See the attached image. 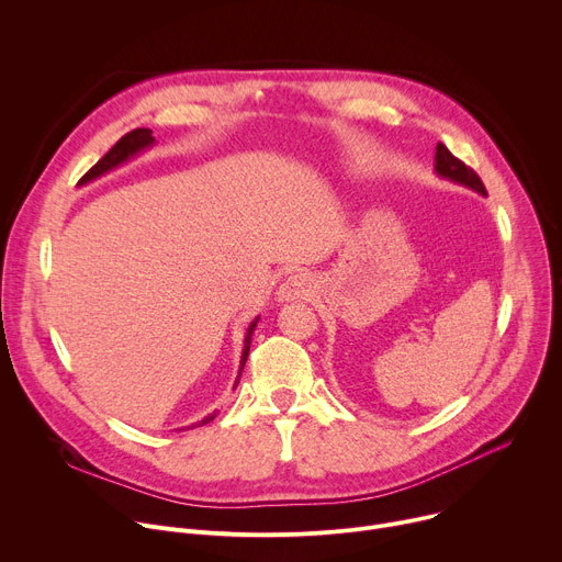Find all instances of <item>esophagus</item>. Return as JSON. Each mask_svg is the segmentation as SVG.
Wrapping results in <instances>:
<instances>
[{
    "instance_id": "esophagus-1",
    "label": "esophagus",
    "mask_w": 562,
    "mask_h": 562,
    "mask_svg": "<svg viewBox=\"0 0 562 562\" xmlns=\"http://www.w3.org/2000/svg\"><path fill=\"white\" fill-rule=\"evenodd\" d=\"M310 291H312V280L304 273H293L282 282L278 295L280 300H297V297L310 295Z\"/></svg>"
}]
</instances>
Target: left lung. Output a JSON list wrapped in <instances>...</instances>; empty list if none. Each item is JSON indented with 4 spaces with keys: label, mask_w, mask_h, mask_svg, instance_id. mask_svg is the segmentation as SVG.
I'll return each mask as SVG.
<instances>
[{
    "label": "left lung",
    "mask_w": 562,
    "mask_h": 562,
    "mask_svg": "<svg viewBox=\"0 0 562 562\" xmlns=\"http://www.w3.org/2000/svg\"><path fill=\"white\" fill-rule=\"evenodd\" d=\"M435 172L441 177V179H448L452 183H459V186H467L480 194H486V188L482 183V179L467 166L459 161L457 157L450 155V149L443 145V143H437V151H435Z\"/></svg>",
    "instance_id": "1"
}]
</instances>
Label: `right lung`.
Segmentation results:
<instances>
[{
  "label": "right lung",
  "mask_w": 562,
  "mask_h": 562,
  "mask_svg": "<svg viewBox=\"0 0 562 562\" xmlns=\"http://www.w3.org/2000/svg\"><path fill=\"white\" fill-rule=\"evenodd\" d=\"M155 145V136H151V130H147V127H138V130H132L130 134H125L110 151L108 155L100 159L80 181H78V186H85V183H89V181H93V179H98V177H103V175H108L110 170H114V168H119V166H123V164H127L130 159H134L136 155H140L143 149H147V147H151ZM258 321H260V316H255V321H250V325H248V329H246V338H244V351H241V361H239V372H237V381H235V387H237V383H239V376H241V370H244V363H246V359H248V349H250V336H252V331H255V325H258ZM217 417V413H213V415H209V417H203L199 424H194V426H203V424H209V422H213ZM194 426H188V428H194ZM183 430V428H181Z\"/></svg>",
  "instance_id": "add662e5"
}]
</instances>
